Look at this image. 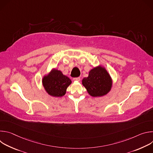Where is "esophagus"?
Instances as JSON below:
<instances>
[{
	"mask_svg": "<svg viewBox=\"0 0 153 153\" xmlns=\"http://www.w3.org/2000/svg\"><path fill=\"white\" fill-rule=\"evenodd\" d=\"M73 80L74 81H80V77H74L73 79Z\"/></svg>",
	"mask_w": 153,
	"mask_h": 153,
	"instance_id": "obj_1",
	"label": "esophagus"
}]
</instances>
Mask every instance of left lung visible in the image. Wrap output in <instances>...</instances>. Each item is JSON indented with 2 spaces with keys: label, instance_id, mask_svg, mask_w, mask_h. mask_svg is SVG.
Here are the masks:
<instances>
[{
  "label": "left lung",
  "instance_id": "left-lung-1",
  "mask_svg": "<svg viewBox=\"0 0 153 153\" xmlns=\"http://www.w3.org/2000/svg\"><path fill=\"white\" fill-rule=\"evenodd\" d=\"M82 85L93 97H101L110 91L113 82L106 69L101 66L90 70L89 75L82 80Z\"/></svg>",
  "mask_w": 153,
  "mask_h": 153
}]
</instances>
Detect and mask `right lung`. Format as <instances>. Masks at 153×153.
I'll use <instances>...</instances> for the list:
<instances>
[{"label": "right lung", "mask_w": 153, "mask_h": 153, "mask_svg": "<svg viewBox=\"0 0 153 153\" xmlns=\"http://www.w3.org/2000/svg\"><path fill=\"white\" fill-rule=\"evenodd\" d=\"M71 79L56 69H53L42 79V84L47 93L53 97H62L66 93Z\"/></svg>", "instance_id": "right-lung-1"}]
</instances>
